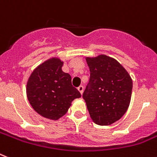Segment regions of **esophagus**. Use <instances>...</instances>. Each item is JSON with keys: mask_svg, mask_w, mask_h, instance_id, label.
Instances as JSON below:
<instances>
[{"mask_svg": "<svg viewBox=\"0 0 157 157\" xmlns=\"http://www.w3.org/2000/svg\"><path fill=\"white\" fill-rule=\"evenodd\" d=\"M78 89L79 92L81 93V94H82L83 92H84V87H83L82 85H81V86L78 87V89Z\"/></svg>", "mask_w": 157, "mask_h": 157, "instance_id": "34e87169", "label": "esophagus"}]
</instances>
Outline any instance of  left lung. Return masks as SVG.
Returning a JSON list of instances; mask_svg holds the SVG:
<instances>
[{
    "label": "left lung",
    "mask_w": 157,
    "mask_h": 157,
    "mask_svg": "<svg viewBox=\"0 0 157 157\" xmlns=\"http://www.w3.org/2000/svg\"><path fill=\"white\" fill-rule=\"evenodd\" d=\"M90 79L83 98L93 121L109 125L126 113L131 101L132 81L125 68L106 55L87 57Z\"/></svg>",
    "instance_id": "left-lung-1"
}]
</instances>
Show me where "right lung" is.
<instances>
[{"label": "right lung", "instance_id": "1", "mask_svg": "<svg viewBox=\"0 0 157 157\" xmlns=\"http://www.w3.org/2000/svg\"><path fill=\"white\" fill-rule=\"evenodd\" d=\"M63 62L51 58L32 72L27 82L28 100L38 114L57 120L67 113L72 101L81 97L72 85V78L62 71Z\"/></svg>", "mask_w": 157, "mask_h": 157}]
</instances>
